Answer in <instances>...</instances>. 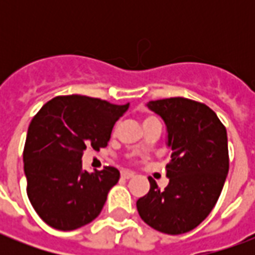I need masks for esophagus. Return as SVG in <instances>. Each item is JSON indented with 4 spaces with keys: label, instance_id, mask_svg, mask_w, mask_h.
I'll list each match as a JSON object with an SVG mask.
<instances>
[{
    "label": "esophagus",
    "instance_id": "34e87169",
    "mask_svg": "<svg viewBox=\"0 0 255 255\" xmlns=\"http://www.w3.org/2000/svg\"><path fill=\"white\" fill-rule=\"evenodd\" d=\"M133 176L132 172H128V171H123L122 172V177L123 179H131Z\"/></svg>",
    "mask_w": 255,
    "mask_h": 255
}]
</instances>
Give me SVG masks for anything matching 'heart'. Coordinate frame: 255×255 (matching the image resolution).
I'll use <instances>...</instances> for the list:
<instances>
[{
	"label": "heart",
	"mask_w": 255,
	"mask_h": 255,
	"mask_svg": "<svg viewBox=\"0 0 255 255\" xmlns=\"http://www.w3.org/2000/svg\"><path fill=\"white\" fill-rule=\"evenodd\" d=\"M158 122V119L154 116H146L143 119V126H146V124H150V123H157Z\"/></svg>",
	"instance_id": "b5f03b06"
}]
</instances>
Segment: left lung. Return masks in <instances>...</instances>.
<instances>
[{
	"instance_id": "obj_1",
	"label": "left lung",
	"mask_w": 255,
	"mask_h": 255,
	"mask_svg": "<svg viewBox=\"0 0 255 255\" xmlns=\"http://www.w3.org/2000/svg\"><path fill=\"white\" fill-rule=\"evenodd\" d=\"M146 105L165 123L169 183L160 190L149 177L150 190L136 201V209L151 228L180 235L208 217L224 187L230 169L227 129L201 102L176 97Z\"/></svg>"
}]
</instances>
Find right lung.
Wrapping results in <instances>:
<instances>
[{
	"mask_svg": "<svg viewBox=\"0 0 255 255\" xmlns=\"http://www.w3.org/2000/svg\"><path fill=\"white\" fill-rule=\"evenodd\" d=\"M128 108L65 95L49 101L31 120L23 151L27 195L47 225L72 231L98 217L120 172L113 166L86 171L82 155L89 146L106 147L115 123Z\"/></svg>",
	"mask_w": 255,
	"mask_h": 255,
	"instance_id": "add662e5",
	"label": "right lung"
}]
</instances>
